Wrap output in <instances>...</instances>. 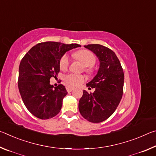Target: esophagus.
<instances>
[{"instance_id": "1", "label": "esophagus", "mask_w": 156, "mask_h": 156, "mask_svg": "<svg viewBox=\"0 0 156 156\" xmlns=\"http://www.w3.org/2000/svg\"><path fill=\"white\" fill-rule=\"evenodd\" d=\"M66 89H67V92H69H69H72L73 90V88L72 87L67 86V87H66Z\"/></svg>"}]
</instances>
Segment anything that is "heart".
<instances>
[{"instance_id":"obj_1","label":"heart","mask_w":156,"mask_h":156,"mask_svg":"<svg viewBox=\"0 0 156 156\" xmlns=\"http://www.w3.org/2000/svg\"><path fill=\"white\" fill-rule=\"evenodd\" d=\"M75 59L79 60L84 66V70L86 72L91 73L93 72V66L96 61V56L93 53L89 50L81 49L75 52L73 54ZM70 60L68 54H65L61 57L60 60V68L62 71H65L69 66ZM64 80L67 85L71 87H77L84 83L85 80V76L82 74L69 73L64 77Z\"/></svg>"}]
</instances>
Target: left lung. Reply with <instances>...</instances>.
Segmentation results:
<instances>
[{"instance_id":"obj_1","label":"left lung","mask_w":156,"mask_h":156,"mask_svg":"<svg viewBox=\"0 0 156 156\" xmlns=\"http://www.w3.org/2000/svg\"><path fill=\"white\" fill-rule=\"evenodd\" d=\"M98 58L100 67L87 87L95 88L94 93L84 90L78 108L84 118L98 123L112 115L119 105L123 94L124 72L118 57L112 49L98 44L84 46Z\"/></svg>"}]
</instances>
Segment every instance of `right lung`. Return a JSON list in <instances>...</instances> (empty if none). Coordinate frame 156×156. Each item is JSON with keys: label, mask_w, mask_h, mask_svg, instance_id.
<instances>
[{"label": "right lung", "mask_w": 156, "mask_h": 156, "mask_svg": "<svg viewBox=\"0 0 156 156\" xmlns=\"http://www.w3.org/2000/svg\"><path fill=\"white\" fill-rule=\"evenodd\" d=\"M80 47L57 42H44L34 46L21 60L18 89L25 107L31 114L42 120L56 116L67 94L62 84L54 87L50 78L60 72V60L66 52Z\"/></svg>", "instance_id": "add662e5"}]
</instances>
